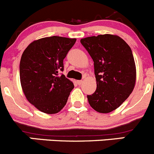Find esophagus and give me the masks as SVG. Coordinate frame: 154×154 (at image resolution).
I'll use <instances>...</instances> for the list:
<instances>
[{"instance_id": "1", "label": "esophagus", "mask_w": 154, "mask_h": 154, "mask_svg": "<svg viewBox=\"0 0 154 154\" xmlns=\"http://www.w3.org/2000/svg\"><path fill=\"white\" fill-rule=\"evenodd\" d=\"M82 83H83V81H82V80H79V81H77V84H78V85H81Z\"/></svg>"}]
</instances>
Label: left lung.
I'll list each match as a JSON object with an SVG mask.
<instances>
[{
    "label": "left lung",
    "instance_id": "8db88e82",
    "mask_svg": "<svg viewBox=\"0 0 154 154\" xmlns=\"http://www.w3.org/2000/svg\"><path fill=\"white\" fill-rule=\"evenodd\" d=\"M80 42L94 63L97 89L87 96L90 106L100 113L112 112L128 98L135 86L136 70L132 50L115 35L90 36Z\"/></svg>",
    "mask_w": 154,
    "mask_h": 154
}]
</instances>
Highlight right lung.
Masks as SVG:
<instances>
[{
    "label": "right lung",
    "instance_id": "right-lung-1",
    "mask_svg": "<svg viewBox=\"0 0 154 154\" xmlns=\"http://www.w3.org/2000/svg\"><path fill=\"white\" fill-rule=\"evenodd\" d=\"M76 39L53 36L33 41L19 65L21 85L29 103L41 112L55 114L65 106L74 85L60 72Z\"/></svg>",
    "mask_w": 154,
    "mask_h": 154
}]
</instances>
